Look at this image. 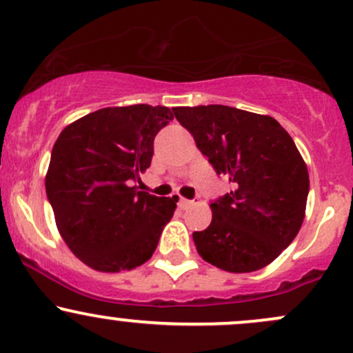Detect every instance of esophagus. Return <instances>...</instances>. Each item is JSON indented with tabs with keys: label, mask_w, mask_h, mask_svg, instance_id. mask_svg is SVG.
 <instances>
[{
	"label": "esophagus",
	"mask_w": 353,
	"mask_h": 353,
	"mask_svg": "<svg viewBox=\"0 0 353 353\" xmlns=\"http://www.w3.org/2000/svg\"><path fill=\"white\" fill-rule=\"evenodd\" d=\"M193 200H188V199H180V207L181 208H188V207H192L193 205Z\"/></svg>",
	"instance_id": "obj_1"
}]
</instances>
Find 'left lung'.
I'll list each match as a JSON object with an SVG mask.
<instances>
[{
    "label": "left lung",
    "mask_w": 353,
    "mask_h": 353,
    "mask_svg": "<svg viewBox=\"0 0 353 353\" xmlns=\"http://www.w3.org/2000/svg\"><path fill=\"white\" fill-rule=\"evenodd\" d=\"M196 148L234 190L210 203L212 222L193 232L200 256L229 272L268 266L305 219L310 176L293 138L271 116L229 105L173 108Z\"/></svg>",
    "instance_id": "left-lung-1"
}]
</instances>
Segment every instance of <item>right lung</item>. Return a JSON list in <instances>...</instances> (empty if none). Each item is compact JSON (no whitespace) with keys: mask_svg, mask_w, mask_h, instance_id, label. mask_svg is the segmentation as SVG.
Here are the masks:
<instances>
[{"mask_svg":"<svg viewBox=\"0 0 353 353\" xmlns=\"http://www.w3.org/2000/svg\"><path fill=\"white\" fill-rule=\"evenodd\" d=\"M172 119L165 105L104 108L60 132L45 188L60 236L89 268L130 271L153 256L178 196L138 192L131 181L150 168L154 136Z\"/></svg>","mask_w":353,"mask_h":353,"instance_id":"1","label":"right lung"}]
</instances>
